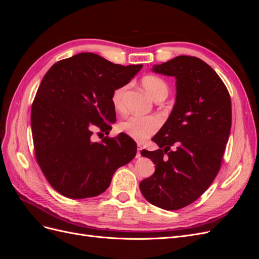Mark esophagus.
Instances as JSON below:
<instances>
[{
  "label": "esophagus",
  "mask_w": 259,
  "mask_h": 259,
  "mask_svg": "<svg viewBox=\"0 0 259 259\" xmlns=\"http://www.w3.org/2000/svg\"><path fill=\"white\" fill-rule=\"evenodd\" d=\"M142 146H139L138 145V147H137V154H136V159H139L140 156H142V154H140V151H142Z\"/></svg>",
  "instance_id": "obj_1"
}]
</instances>
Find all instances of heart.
Returning <instances> with one entry per match:
<instances>
[{
    "label": "heart",
    "mask_w": 259,
    "mask_h": 259,
    "mask_svg": "<svg viewBox=\"0 0 259 259\" xmlns=\"http://www.w3.org/2000/svg\"><path fill=\"white\" fill-rule=\"evenodd\" d=\"M142 84L153 99L168 94L166 82L156 75L144 76ZM127 90L128 84H124L113 91L111 100L115 110L123 111L125 109V94ZM160 126L161 120L155 115H132L119 123V130L121 132L139 143H144L148 138H150L159 131Z\"/></svg>",
    "instance_id": "obj_1"
}]
</instances>
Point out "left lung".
<instances>
[{
	"label": "left lung",
	"mask_w": 259,
	"mask_h": 259,
	"mask_svg": "<svg viewBox=\"0 0 259 259\" xmlns=\"http://www.w3.org/2000/svg\"><path fill=\"white\" fill-rule=\"evenodd\" d=\"M152 71L176 77V103L153 137L160 149L142 151L155 171L139 188L151 204L175 210L199 199L218 174L231 128V99L219 75L200 58L177 56Z\"/></svg>",
	"instance_id": "left-lung-1"
}]
</instances>
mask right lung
I'll list each match as a JSON object with an SVG mask.
<instances>
[{"instance_id":"1","label":"right lung","mask_w":259,"mask_h":259,"mask_svg":"<svg viewBox=\"0 0 259 259\" xmlns=\"http://www.w3.org/2000/svg\"><path fill=\"white\" fill-rule=\"evenodd\" d=\"M142 65L121 66L93 53L53 65L38 86L31 109L37 164L50 185L69 199L96 197L114 171L131 162L136 143L120 134L94 143V130L109 134L115 121L113 91L127 84Z\"/></svg>"}]
</instances>
